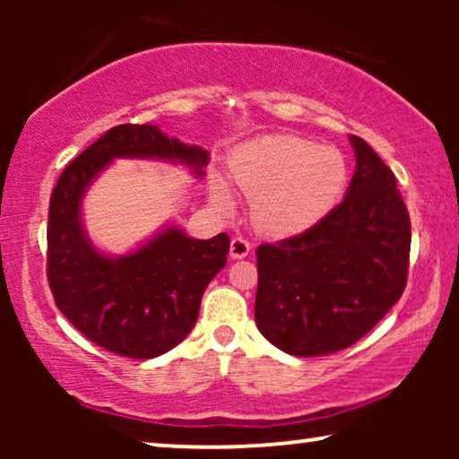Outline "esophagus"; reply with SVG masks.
I'll return each instance as SVG.
<instances>
[{"mask_svg":"<svg viewBox=\"0 0 459 459\" xmlns=\"http://www.w3.org/2000/svg\"><path fill=\"white\" fill-rule=\"evenodd\" d=\"M250 253V244L244 238H231L230 242V256L231 259H244Z\"/></svg>","mask_w":459,"mask_h":459,"instance_id":"1","label":"esophagus"}]
</instances>
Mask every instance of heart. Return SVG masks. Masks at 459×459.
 <instances>
[{
    "mask_svg": "<svg viewBox=\"0 0 459 459\" xmlns=\"http://www.w3.org/2000/svg\"><path fill=\"white\" fill-rule=\"evenodd\" d=\"M231 181L253 200V223L273 238L299 236L336 209L349 184V162L334 146H317L299 135L273 134L242 143L230 156ZM211 200L234 209L230 187L211 178Z\"/></svg>",
    "mask_w": 459,
    "mask_h": 459,
    "instance_id": "heart-1",
    "label": "heart"
}]
</instances>
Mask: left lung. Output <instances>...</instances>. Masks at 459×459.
<instances>
[{
  "mask_svg": "<svg viewBox=\"0 0 459 459\" xmlns=\"http://www.w3.org/2000/svg\"><path fill=\"white\" fill-rule=\"evenodd\" d=\"M349 140L357 165L342 203L305 234L256 248V325L288 355L355 344L407 281L411 225L397 179L361 137Z\"/></svg>",
  "mask_w": 459,
  "mask_h": 459,
  "instance_id": "8db88e82",
  "label": "left lung"
}]
</instances>
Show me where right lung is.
I'll list each match as a JSON object with an SVG mask.
<instances>
[{"instance_id":"add662e5","label":"right lung","mask_w":459,"mask_h":459,"mask_svg":"<svg viewBox=\"0 0 459 459\" xmlns=\"http://www.w3.org/2000/svg\"><path fill=\"white\" fill-rule=\"evenodd\" d=\"M117 159L165 160L204 178L211 154L159 125H118L62 171L49 198L48 281L56 307L98 347L152 359L192 332L206 286L228 263L230 238L198 240L167 223L129 253L100 250L87 236L83 198Z\"/></svg>"}]
</instances>
